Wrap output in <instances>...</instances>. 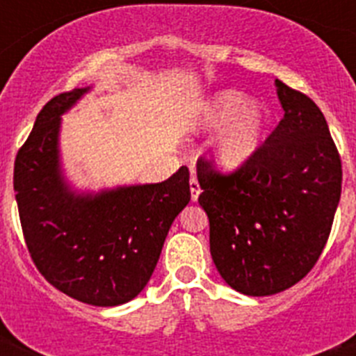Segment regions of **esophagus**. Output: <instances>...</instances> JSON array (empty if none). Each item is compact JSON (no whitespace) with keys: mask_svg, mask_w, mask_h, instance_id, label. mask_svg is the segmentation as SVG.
I'll list each match as a JSON object with an SVG mask.
<instances>
[{"mask_svg":"<svg viewBox=\"0 0 356 356\" xmlns=\"http://www.w3.org/2000/svg\"><path fill=\"white\" fill-rule=\"evenodd\" d=\"M191 197H193V201H197V197H200V193H201V187H200V181H197L196 176H191Z\"/></svg>","mask_w":356,"mask_h":356,"instance_id":"obj_1","label":"esophagus"}]
</instances>
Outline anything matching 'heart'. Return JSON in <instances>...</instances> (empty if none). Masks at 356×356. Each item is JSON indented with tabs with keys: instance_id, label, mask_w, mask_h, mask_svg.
I'll return each instance as SVG.
<instances>
[{
	"instance_id": "obj_1",
	"label": "heart",
	"mask_w": 356,
	"mask_h": 356,
	"mask_svg": "<svg viewBox=\"0 0 356 356\" xmlns=\"http://www.w3.org/2000/svg\"><path fill=\"white\" fill-rule=\"evenodd\" d=\"M225 124L212 147L216 163L222 171L244 168L260 149L269 114L260 103H248L237 90H222L201 106L193 121L194 130H213Z\"/></svg>"
}]
</instances>
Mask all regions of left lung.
<instances>
[{
    "label": "left lung",
    "mask_w": 356,
    "mask_h": 356,
    "mask_svg": "<svg viewBox=\"0 0 356 356\" xmlns=\"http://www.w3.org/2000/svg\"><path fill=\"white\" fill-rule=\"evenodd\" d=\"M284 119L234 172L197 160L210 253L241 294L271 296L298 284L325 250L341 200V156L319 106L276 80Z\"/></svg>",
    "instance_id": "8db88e82"
}]
</instances>
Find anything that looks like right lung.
I'll list each match as a JSON object with an SVG mask.
<instances>
[{
  "mask_svg": "<svg viewBox=\"0 0 356 356\" xmlns=\"http://www.w3.org/2000/svg\"><path fill=\"white\" fill-rule=\"evenodd\" d=\"M87 89L49 99L14 163L19 219L30 257L55 289L81 303L115 307L139 294L175 217L191 201L188 169L162 184L72 193L58 155L60 115Z\"/></svg>",
  "mask_w": 356,
  "mask_h": 356,
  "instance_id": "1",
  "label": "right lung"
}]
</instances>
